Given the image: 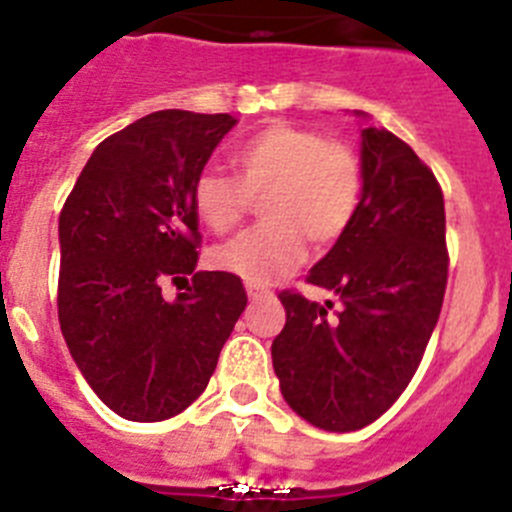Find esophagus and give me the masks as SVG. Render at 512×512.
Instances as JSON below:
<instances>
[{"mask_svg": "<svg viewBox=\"0 0 512 512\" xmlns=\"http://www.w3.org/2000/svg\"><path fill=\"white\" fill-rule=\"evenodd\" d=\"M246 295L248 300H266V297H271L269 289L259 287V284H246Z\"/></svg>", "mask_w": 512, "mask_h": 512, "instance_id": "esophagus-1", "label": "esophagus"}]
</instances>
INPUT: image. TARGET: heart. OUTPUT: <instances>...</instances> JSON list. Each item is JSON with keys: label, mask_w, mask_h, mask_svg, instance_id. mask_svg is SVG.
<instances>
[{"label": "heart", "mask_w": 512, "mask_h": 512, "mask_svg": "<svg viewBox=\"0 0 512 512\" xmlns=\"http://www.w3.org/2000/svg\"><path fill=\"white\" fill-rule=\"evenodd\" d=\"M238 176L205 169L192 187L197 217L228 233L264 202L266 223L212 253V264L248 284H271L305 261L307 246L341 241L359 212L364 171L341 140L292 122H269L235 148Z\"/></svg>", "instance_id": "1"}]
</instances>
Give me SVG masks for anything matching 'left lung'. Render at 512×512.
<instances>
[{"label":"left lung","instance_id":"left-lung-1","mask_svg":"<svg viewBox=\"0 0 512 512\" xmlns=\"http://www.w3.org/2000/svg\"><path fill=\"white\" fill-rule=\"evenodd\" d=\"M359 212L312 266L333 302L279 292L287 323L271 361L287 405L323 431H359L395 405L418 372L449 279L446 210L433 171L390 130L361 133Z\"/></svg>","mask_w":512,"mask_h":512}]
</instances>
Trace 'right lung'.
<instances>
[{
  "label": "right lung",
  "instance_id": "add662e5",
  "mask_svg": "<svg viewBox=\"0 0 512 512\" xmlns=\"http://www.w3.org/2000/svg\"><path fill=\"white\" fill-rule=\"evenodd\" d=\"M233 125L225 112H151L94 148L63 202L58 323L79 372L120 418L156 423L189 408L246 310L241 279L194 271V179ZM166 278L188 284L174 303L160 295Z\"/></svg>",
  "mask_w": 512,
  "mask_h": 512
}]
</instances>
